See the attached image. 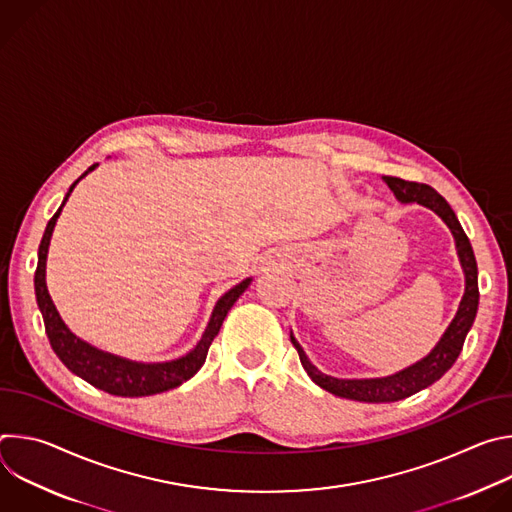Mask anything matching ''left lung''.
<instances>
[{"label":"left lung","mask_w":512,"mask_h":512,"mask_svg":"<svg viewBox=\"0 0 512 512\" xmlns=\"http://www.w3.org/2000/svg\"><path fill=\"white\" fill-rule=\"evenodd\" d=\"M385 184L393 190L395 198L399 202H417L421 206H427L429 210H433L442 221L450 227L454 239H456V249H458V257L466 275V289L464 296L460 302V308L452 320V324L448 326V330L444 332V336L440 338V342L435 344V348L421 358L419 362L411 364V367L389 375V377H381V379H336L330 375L320 373L314 364L310 362V358L306 356L304 348L300 346V342L294 338V334H289L291 344L296 346L302 367L306 369V373L310 375V379L322 387L324 391L336 395V397H344V399H352V401H364V403H391V401H399L405 399L425 387H429L431 383H435L437 379H442L450 369L452 364L458 360L464 340L474 324L476 312H478V265H476V257L470 245V239L466 237L456 212L452 210V206L446 202V198L442 194H437L431 186L427 184H419V182H407L395 176H383Z\"/></svg>","instance_id":"8db88e82"}]
</instances>
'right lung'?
Returning <instances> with one entry per match:
<instances>
[{
  "instance_id": "obj_1",
  "label": "right lung",
  "mask_w": 512,
  "mask_h": 512,
  "mask_svg": "<svg viewBox=\"0 0 512 512\" xmlns=\"http://www.w3.org/2000/svg\"><path fill=\"white\" fill-rule=\"evenodd\" d=\"M95 168H97V164H93L81 178H85ZM77 182L68 188L60 208L54 212V216L48 221L44 237H42L40 247H38V267H36V273H34V289H36V302H38V308H40L42 318H44V328H46V336L50 340V346L68 371H72L83 381L91 383L93 387H97V389H101L109 395L145 397V395H156V393L170 391V389L182 385L184 381H188L190 377H194L200 371V367L206 360L208 348H210L212 340L216 338L218 330H221L229 310L241 298V294L249 287V283L253 279L251 277L243 279L239 285L229 289L227 294L216 302V306L212 310V316H210V322H208L200 342L188 354H184L176 360L135 362V360H127L123 356H117V354H111V352H105V350H99V348L91 346L89 342L81 340L79 336H75L66 328L60 314L56 312V306L52 304V298H50L48 287H46V255H48L50 237H52V231H54V225H56V218L60 216L62 206L66 204V200H68L72 188L77 186Z\"/></svg>"
}]
</instances>
